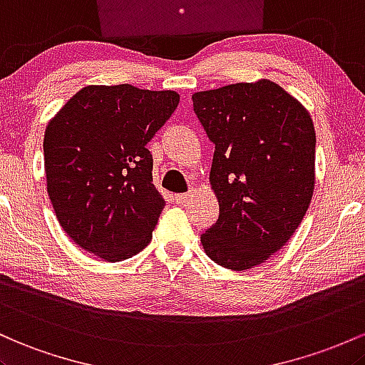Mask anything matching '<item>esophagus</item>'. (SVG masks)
Instances as JSON below:
<instances>
[{
	"label": "esophagus",
	"instance_id": "1",
	"mask_svg": "<svg viewBox=\"0 0 365 365\" xmlns=\"http://www.w3.org/2000/svg\"><path fill=\"white\" fill-rule=\"evenodd\" d=\"M191 196H193V193H181V195H175L174 200H175V202H178V203H186L187 200L191 198Z\"/></svg>",
	"mask_w": 365,
	"mask_h": 365
}]
</instances>
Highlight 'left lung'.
Returning <instances> with one entry per match:
<instances>
[{"label": "left lung", "mask_w": 365, "mask_h": 365, "mask_svg": "<svg viewBox=\"0 0 365 365\" xmlns=\"http://www.w3.org/2000/svg\"><path fill=\"white\" fill-rule=\"evenodd\" d=\"M193 108L215 145L210 186L219 200V219L200 240L215 264L247 271L288 243L309 208L312 118L267 79L195 93Z\"/></svg>", "instance_id": "8db88e82"}]
</instances>
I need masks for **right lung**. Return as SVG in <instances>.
<instances>
[{
    "label": "right lung",
    "mask_w": 365,
    "mask_h": 365,
    "mask_svg": "<svg viewBox=\"0 0 365 365\" xmlns=\"http://www.w3.org/2000/svg\"><path fill=\"white\" fill-rule=\"evenodd\" d=\"M178 105L175 91L86 86L48 122V195L60 226L86 252L120 262L151 241L165 200L146 145Z\"/></svg>",
    "instance_id": "1"
}]
</instances>
